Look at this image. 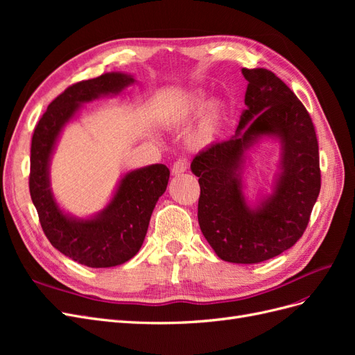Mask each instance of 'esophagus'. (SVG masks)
Here are the masks:
<instances>
[{"label":"esophagus","instance_id":"obj_1","mask_svg":"<svg viewBox=\"0 0 355 355\" xmlns=\"http://www.w3.org/2000/svg\"><path fill=\"white\" fill-rule=\"evenodd\" d=\"M187 168H188V161L184 159V158H180L173 164V167H171V173H173L175 176H178V175L185 173Z\"/></svg>","mask_w":355,"mask_h":355}]
</instances>
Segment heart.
Segmentation results:
<instances>
[{"mask_svg":"<svg viewBox=\"0 0 355 355\" xmlns=\"http://www.w3.org/2000/svg\"><path fill=\"white\" fill-rule=\"evenodd\" d=\"M206 94L202 93L189 96L170 108L163 118L164 125L179 128L187 125L198 114L188 133V144L194 149H206L216 144L223 132L225 116H227L223 103L220 101L206 103Z\"/></svg>","mask_w":355,"mask_h":355,"instance_id":"obj_1","label":"heart"}]
</instances>
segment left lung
<instances>
[{
	"mask_svg": "<svg viewBox=\"0 0 355 355\" xmlns=\"http://www.w3.org/2000/svg\"><path fill=\"white\" fill-rule=\"evenodd\" d=\"M245 110L235 135L213 144L191 163L198 178V223L222 261L259 263L290 249L306 228L321 180L313 121L296 94L262 68L241 69ZM271 140L281 146L270 189L245 194L243 168L254 149Z\"/></svg>",
	"mask_w": 355,
	"mask_h": 355,
	"instance_id": "8db88e82",
	"label": "left lung"
}]
</instances>
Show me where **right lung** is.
Returning a JSON list of instances; mask_svg holds the SVG:
<instances>
[{
    "instance_id": "obj_1",
    "label": "right lung",
    "mask_w": 355,
    "mask_h": 355,
    "mask_svg": "<svg viewBox=\"0 0 355 355\" xmlns=\"http://www.w3.org/2000/svg\"><path fill=\"white\" fill-rule=\"evenodd\" d=\"M136 83L132 73L106 72L68 87L38 121L31 145L29 191L51 245L72 261L90 268L121 265L141 250L149 219L164 194L170 170L151 164L125 171L106 206L89 216H75L58 202L50 164L65 127L84 103L103 96H120Z\"/></svg>"
}]
</instances>
